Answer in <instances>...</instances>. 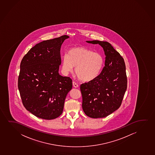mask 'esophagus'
I'll use <instances>...</instances> for the list:
<instances>
[{"label":"esophagus","mask_w":155,"mask_h":155,"mask_svg":"<svg viewBox=\"0 0 155 155\" xmlns=\"http://www.w3.org/2000/svg\"><path fill=\"white\" fill-rule=\"evenodd\" d=\"M72 85H73V86L75 87V88H77V87H79V85L76 82H74V81L72 83Z\"/></svg>","instance_id":"obj_1"}]
</instances>
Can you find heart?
<instances>
[{
    "mask_svg": "<svg viewBox=\"0 0 155 155\" xmlns=\"http://www.w3.org/2000/svg\"><path fill=\"white\" fill-rule=\"evenodd\" d=\"M104 64V58L101 53L83 47L70 49L68 55L62 59V70L64 74L74 72L80 80L89 81L95 79L101 72Z\"/></svg>",
    "mask_w": 155,
    "mask_h": 155,
    "instance_id": "heart-1",
    "label": "heart"
}]
</instances>
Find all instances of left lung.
Masks as SVG:
<instances>
[{
	"label": "left lung",
	"instance_id": "1",
	"mask_svg": "<svg viewBox=\"0 0 155 155\" xmlns=\"http://www.w3.org/2000/svg\"><path fill=\"white\" fill-rule=\"evenodd\" d=\"M99 44L106 55L105 66L93 81L81 85L82 107L85 114L96 119L108 116L121 106L127 88V77L123 58L110 43L87 41Z\"/></svg>",
	"mask_w": 155,
	"mask_h": 155
}]
</instances>
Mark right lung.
I'll return each instance as SVG.
<instances>
[{
    "mask_svg": "<svg viewBox=\"0 0 155 155\" xmlns=\"http://www.w3.org/2000/svg\"><path fill=\"white\" fill-rule=\"evenodd\" d=\"M69 37L64 35L36 44L21 60L18 87L22 103L41 119L59 117L66 96L72 89L71 79L58 72L61 46Z\"/></svg>",
    "mask_w": 155,
    "mask_h": 155,
    "instance_id": "right-lung-1",
    "label": "right lung"
}]
</instances>
